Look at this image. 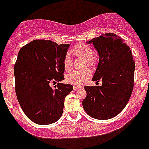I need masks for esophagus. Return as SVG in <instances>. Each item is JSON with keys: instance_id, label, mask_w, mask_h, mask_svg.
<instances>
[{"instance_id": "obj_1", "label": "esophagus", "mask_w": 149, "mask_h": 149, "mask_svg": "<svg viewBox=\"0 0 149 149\" xmlns=\"http://www.w3.org/2000/svg\"><path fill=\"white\" fill-rule=\"evenodd\" d=\"M73 88L74 90H77V89H78V88H80V86H78L74 85V86H73Z\"/></svg>"}]
</instances>
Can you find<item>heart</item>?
Returning a JSON list of instances; mask_svg holds the SVG:
<instances>
[{
    "instance_id": "1",
    "label": "heart",
    "mask_w": 149,
    "mask_h": 149,
    "mask_svg": "<svg viewBox=\"0 0 149 149\" xmlns=\"http://www.w3.org/2000/svg\"><path fill=\"white\" fill-rule=\"evenodd\" d=\"M72 52L77 56H81L86 58L87 63L92 65L95 62L92 57V50L88 45L85 43H79L76 45ZM63 65L65 70L68 71L72 67V61L69 54H66L63 59ZM91 76V71L87 69L82 71H73L65 76V81L73 85H81L87 82Z\"/></svg>"
}]
</instances>
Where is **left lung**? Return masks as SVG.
Returning a JSON list of instances; mask_svg holds the SVG:
<instances>
[{
  "instance_id": "obj_1",
  "label": "left lung",
  "mask_w": 149,
  "mask_h": 149,
  "mask_svg": "<svg viewBox=\"0 0 149 149\" xmlns=\"http://www.w3.org/2000/svg\"><path fill=\"white\" fill-rule=\"evenodd\" d=\"M86 43H93L99 54L92 80H101L102 86L84 87L83 107L95 119H111L123 111L132 95L135 69L132 51L114 33L103 34Z\"/></svg>"
}]
</instances>
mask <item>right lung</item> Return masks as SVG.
I'll use <instances>...</instances> for the list:
<instances>
[{"instance_id": "right-lung-1", "label": "right lung", "mask_w": 149, "mask_h": 149, "mask_svg": "<svg viewBox=\"0 0 149 149\" xmlns=\"http://www.w3.org/2000/svg\"><path fill=\"white\" fill-rule=\"evenodd\" d=\"M69 44L34 40L21 48L15 64V92L24 114L32 122L49 125L60 119L65 97L73 90L64 79L63 59ZM58 82L55 90L49 86Z\"/></svg>"}]
</instances>
